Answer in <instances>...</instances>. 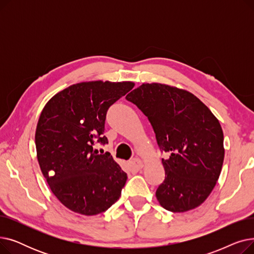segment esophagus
Returning <instances> with one entry per match:
<instances>
[{"label": "esophagus", "mask_w": 254, "mask_h": 254, "mask_svg": "<svg viewBox=\"0 0 254 254\" xmlns=\"http://www.w3.org/2000/svg\"><path fill=\"white\" fill-rule=\"evenodd\" d=\"M129 166H130L131 171L137 172V171H139L143 168V163L141 162V159H139V158H132L131 161L129 162Z\"/></svg>", "instance_id": "esophagus-1"}]
</instances>
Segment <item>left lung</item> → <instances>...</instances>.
<instances>
[{"mask_svg":"<svg viewBox=\"0 0 254 254\" xmlns=\"http://www.w3.org/2000/svg\"><path fill=\"white\" fill-rule=\"evenodd\" d=\"M147 116L162 152L166 176L157 201L171 212L201 205L214 189L223 158V131L218 119L192 93L159 83H146L126 97Z\"/></svg>","mask_w":254,"mask_h":254,"instance_id":"8db88e82","label":"left lung"}]
</instances>
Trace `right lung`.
<instances>
[{
  "mask_svg": "<svg viewBox=\"0 0 254 254\" xmlns=\"http://www.w3.org/2000/svg\"><path fill=\"white\" fill-rule=\"evenodd\" d=\"M132 87L131 82L74 84L51 98L40 115L35 136L40 168L59 201L79 214H100L122 194L127 173L93 145L108 143L107 111Z\"/></svg>",
  "mask_w": 254,
  "mask_h": 254,
  "instance_id": "add662e5",
  "label": "right lung"
}]
</instances>
